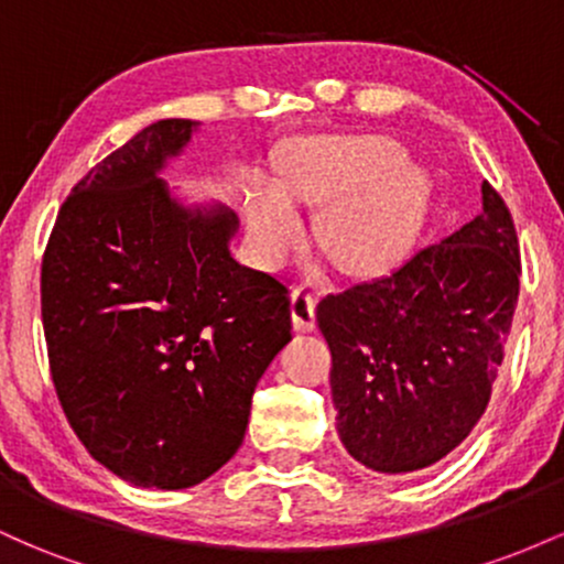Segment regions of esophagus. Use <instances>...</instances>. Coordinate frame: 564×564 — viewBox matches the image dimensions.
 Instances as JSON below:
<instances>
[{"instance_id":"esophagus-1","label":"esophagus","mask_w":564,"mask_h":564,"mask_svg":"<svg viewBox=\"0 0 564 564\" xmlns=\"http://www.w3.org/2000/svg\"><path fill=\"white\" fill-rule=\"evenodd\" d=\"M291 318L296 332H313L315 328V296L310 291L296 289L291 294Z\"/></svg>"}]
</instances>
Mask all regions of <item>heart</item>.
Wrapping results in <instances>:
<instances>
[{
    "label": "heart",
    "mask_w": 564,
    "mask_h": 564,
    "mask_svg": "<svg viewBox=\"0 0 564 564\" xmlns=\"http://www.w3.org/2000/svg\"><path fill=\"white\" fill-rule=\"evenodd\" d=\"M326 206L321 241L347 273H379L411 249L430 206V177L384 138L302 140L283 151L281 187L254 180L246 223L257 254L281 264L304 238L294 200Z\"/></svg>",
    "instance_id": "1"
}]
</instances>
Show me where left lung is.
<instances>
[{"label": "left lung", "instance_id": "1", "mask_svg": "<svg viewBox=\"0 0 564 564\" xmlns=\"http://www.w3.org/2000/svg\"><path fill=\"white\" fill-rule=\"evenodd\" d=\"M520 294V246L503 198L392 273L318 304L332 349L336 432L349 456L408 475L453 453L488 408Z\"/></svg>", "mask_w": 564, "mask_h": 564}]
</instances>
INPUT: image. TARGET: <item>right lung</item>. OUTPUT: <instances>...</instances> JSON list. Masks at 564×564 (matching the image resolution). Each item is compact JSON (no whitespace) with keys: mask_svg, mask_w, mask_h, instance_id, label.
I'll list each match as a JSON object with an SVG mask.
<instances>
[{"mask_svg":"<svg viewBox=\"0 0 564 564\" xmlns=\"http://www.w3.org/2000/svg\"><path fill=\"white\" fill-rule=\"evenodd\" d=\"M198 121L161 119L76 183L42 260L50 371L95 462L140 488L204 482L241 448L291 341L289 291L232 260L238 217L159 177Z\"/></svg>","mask_w":564,"mask_h":564,"instance_id":"1","label":"right lung"}]
</instances>
